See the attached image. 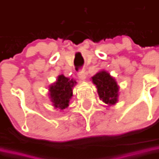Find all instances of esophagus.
<instances>
[{
  "instance_id": "34e87169",
  "label": "esophagus",
  "mask_w": 159,
  "mask_h": 159,
  "mask_svg": "<svg viewBox=\"0 0 159 159\" xmlns=\"http://www.w3.org/2000/svg\"><path fill=\"white\" fill-rule=\"evenodd\" d=\"M78 77L82 80H84L85 78H86V75H85L84 70H80L78 72Z\"/></svg>"
}]
</instances>
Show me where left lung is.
I'll return each instance as SVG.
<instances>
[{
    "instance_id": "8db88e82",
    "label": "left lung",
    "mask_w": 159,
    "mask_h": 159,
    "mask_svg": "<svg viewBox=\"0 0 159 159\" xmlns=\"http://www.w3.org/2000/svg\"><path fill=\"white\" fill-rule=\"evenodd\" d=\"M93 83L96 86L100 99L105 104L113 105L118 100L119 86L110 74L105 70H100L92 77Z\"/></svg>"
}]
</instances>
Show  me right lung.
<instances>
[{
	"mask_svg": "<svg viewBox=\"0 0 159 159\" xmlns=\"http://www.w3.org/2000/svg\"><path fill=\"white\" fill-rule=\"evenodd\" d=\"M76 81L59 75L56 82L49 87V96L55 108L63 110L69 106L70 100L72 97V89Z\"/></svg>",
	"mask_w": 159,
	"mask_h": 159,
	"instance_id": "obj_1",
	"label": "right lung"
}]
</instances>
